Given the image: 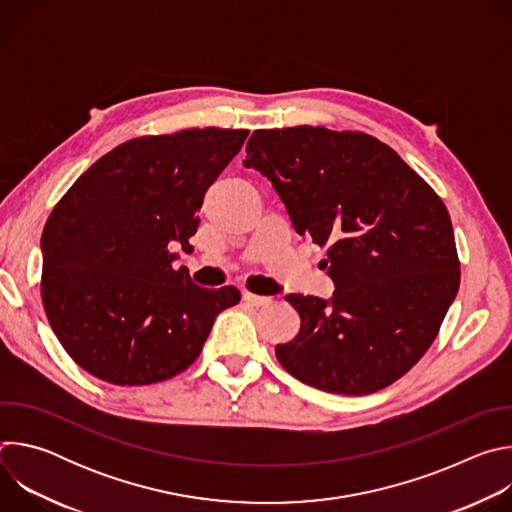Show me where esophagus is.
Masks as SVG:
<instances>
[{
    "instance_id": "1",
    "label": "esophagus",
    "mask_w": 512,
    "mask_h": 512,
    "mask_svg": "<svg viewBox=\"0 0 512 512\" xmlns=\"http://www.w3.org/2000/svg\"><path fill=\"white\" fill-rule=\"evenodd\" d=\"M243 300H245L249 306H255V308H263V306H269V304H271V298L251 294V291H245V294H243Z\"/></svg>"
}]
</instances>
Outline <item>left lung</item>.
<instances>
[{"label": "left lung", "instance_id": "8db88e82", "mask_svg": "<svg viewBox=\"0 0 512 512\" xmlns=\"http://www.w3.org/2000/svg\"><path fill=\"white\" fill-rule=\"evenodd\" d=\"M245 168L259 170L300 235L328 245L330 300L289 294L298 336L281 367L338 395H369L427 352L460 287L448 208L395 150L360 131L257 129Z\"/></svg>", "mask_w": 512, "mask_h": 512}]
</instances>
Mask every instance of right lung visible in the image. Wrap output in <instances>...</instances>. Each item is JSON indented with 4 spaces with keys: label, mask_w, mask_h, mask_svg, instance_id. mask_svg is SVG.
Masks as SVG:
<instances>
[{
    "label": "right lung",
    "mask_w": 512,
    "mask_h": 512,
    "mask_svg": "<svg viewBox=\"0 0 512 512\" xmlns=\"http://www.w3.org/2000/svg\"><path fill=\"white\" fill-rule=\"evenodd\" d=\"M247 129H186L129 139L97 160L50 212L42 233V304L81 369L133 387L186 371L214 318L239 304L174 269L192 253L208 186Z\"/></svg>",
    "instance_id": "1"
}]
</instances>
